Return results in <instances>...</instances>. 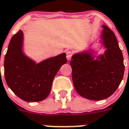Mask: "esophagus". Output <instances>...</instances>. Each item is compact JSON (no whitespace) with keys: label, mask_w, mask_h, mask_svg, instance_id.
I'll use <instances>...</instances> for the list:
<instances>
[{"label":"esophagus","mask_w":129,"mask_h":129,"mask_svg":"<svg viewBox=\"0 0 129 129\" xmlns=\"http://www.w3.org/2000/svg\"><path fill=\"white\" fill-rule=\"evenodd\" d=\"M71 56H72V52L70 50H68L67 52V59L68 60H69L71 58Z\"/></svg>","instance_id":"esophagus-1"}]
</instances>
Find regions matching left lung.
<instances>
[{
	"mask_svg": "<svg viewBox=\"0 0 129 129\" xmlns=\"http://www.w3.org/2000/svg\"><path fill=\"white\" fill-rule=\"evenodd\" d=\"M102 28L100 38L104 54L95 58L89 49L73 54L70 62L77 92L91 100H101L113 94L124 73L123 56L115 35L106 25Z\"/></svg>",
	"mask_w": 129,
	"mask_h": 129,
	"instance_id": "1",
	"label": "left lung"
}]
</instances>
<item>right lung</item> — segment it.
<instances>
[{"mask_svg":"<svg viewBox=\"0 0 129 129\" xmlns=\"http://www.w3.org/2000/svg\"><path fill=\"white\" fill-rule=\"evenodd\" d=\"M23 42V34L19 30L12 37L5 57L6 82L23 100L29 102L44 100L50 92L57 72L67 62L66 53L36 63L24 54Z\"/></svg>","mask_w":129,"mask_h":129,"instance_id":"add662e5","label":"right lung"}]
</instances>
